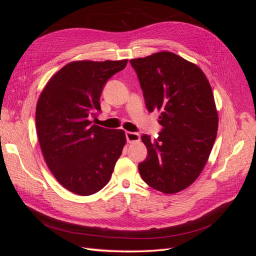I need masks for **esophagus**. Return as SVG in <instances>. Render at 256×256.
I'll return each mask as SVG.
<instances>
[{
    "label": "esophagus",
    "instance_id": "obj_1",
    "mask_svg": "<svg viewBox=\"0 0 256 256\" xmlns=\"http://www.w3.org/2000/svg\"><path fill=\"white\" fill-rule=\"evenodd\" d=\"M126 138L128 143H134V142H138L140 141V134L136 132H132V131H126Z\"/></svg>",
    "mask_w": 256,
    "mask_h": 256
}]
</instances>
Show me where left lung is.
I'll return each mask as SVG.
<instances>
[{
	"instance_id": "left-lung-1",
	"label": "left lung",
	"mask_w": 256,
	"mask_h": 256,
	"mask_svg": "<svg viewBox=\"0 0 256 256\" xmlns=\"http://www.w3.org/2000/svg\"><path fill=\"white\" fill-rule=\"evenodd\" d=\"M147 110L161 112L164 127L152 141L143 134L147 158L138 164L143 180L173 194L193 184L208 160L218 130L214 98L202 69L175 53L162 51L130 60Z\"/></svg>"
}]
</instances>
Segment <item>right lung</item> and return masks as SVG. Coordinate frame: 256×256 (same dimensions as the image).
I'll return each instance as SVG.
<instances>
[{"mask_svg":"<svg viewBox=\"0 0 256 256\" xmlns=\"http://www.w3.org/2000/svg\"><path fill=\"white\" fill-rule=\"evenodd\" d=\"M122 60H76L46 85L36 106L38 141L48 168L67 190L90 196L109 182L126 143L125 131L92 125L106 82Z\"/></svg>","mask_w":256,"mask_h":256,"instance_id":"right-lung-1","label":"right lung"}]
</instances>
